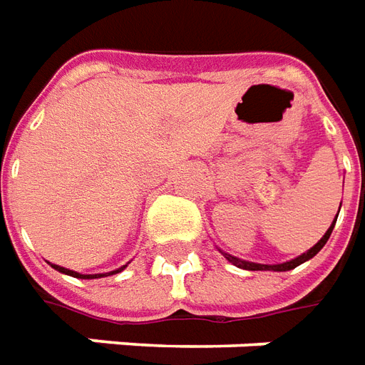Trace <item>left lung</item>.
<instances>
[{
    "mask_svg": "<svg viewBox=\"0 0 365 365\" xmlns=\"http://www.w3.org/2000/svg\"><path fill=\"white\" fill-rule=\"evenodd\" d=\"M336 218H338V214H336ZM336 218H334V222L330 224V228L327 230V234L320 237L319 242L312 245L309 252L301 253L299 257L285 261V263H273V265H267V263H253V261H245V259H240V257H236V255H230V253L222 252V250H220V253H222V255H224V257H226V259H228L232 265H236V267H240V269H247V271H289V269H294V267H299V265H301V263H304V261L312 259V257H314V255H317V253H319L320 250L324 247V244L328 242V237H330V234H332V230H334Z\"/></svg>",
    "mask_w": 365,
    "mask_h": 365,
    "instance_id": "left-lung-1",
    "label": "left lung"
}]
</instances>
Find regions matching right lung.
Masks as SVG:
<instances>
[{"label":"right lung","instance_id":"right-lung-1","mask_svg":"<svg viewBox=\"0 0 365 365\" xmlns=\"http://www.w3.org/2000/svg\"><path fill=\"white\" fill-rule=\"evenodd\" d=\"M54 269L61 271V273H64V275H71V277H78V279H100V277H108V275H115V273H120V271H123L128 265H121L120 269H113L110 271V273H94V275H82V273H76V271L72 269H66V267H61V265H54V263H51Z\"/></svg>","mask_w":365,"mask_h":365}]
</instances>
